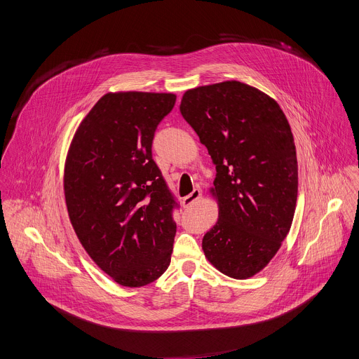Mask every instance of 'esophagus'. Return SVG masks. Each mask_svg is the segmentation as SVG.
Returning a JSON list of instances; mask_svg holds the SVG:
<instances>
[{
  "label": "esophagus",
  "mask_w": 359,
  "mask_h": 359,
  "mask_svg": "<svg viewBox=\"0 0 359 359\" xmlns=\"http://www.w3.org/2000/svg\"><path fill=\"white\" fill-rule=\"evenodd\" d=\"M200 194H201V191H200L198 189H194L189 196H186V197H183V198H182V201H183V206H184V208H187V206H190V204H193L194 201H197V200L200 198Z\"/></svg>",
  "instance_id": "obj_1"
}]
</instances>
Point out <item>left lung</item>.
<instances>
[{
  "label": "left lung",
  "mask_w": 359,
  "mask_h": 359,
  "mask_svg": "<svg viewBox=\"0 0 359 359\" xmlns=\"http://www.w3.org/2000/svg\"><path fill=\"white\" fill-rule=\"evenodd\" d=\"M180 114L216 165L219 220L203 251L223 274L263 270L290 231L298 190L291 128L277 102L237 81L187 90Z\"/></svg>",
  "instance_id": "8db88e82"
}]
</instances>
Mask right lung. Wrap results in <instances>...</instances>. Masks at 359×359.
Masks as SVG:
<instances>
[{
  "label": "right lung",
  "instance_id": "right-lung-1",
  "mask_svg": "<svg viewBox=\"0 0 359 359\" xmlns=\"http://www.w3.org/2000/svg\"><path fill=\"white\" fill-rule=\"evenodd\" d=\"M173 93L102 96L79 125L64 190L74 230L90 259L125 287H143L169 267L179 203L151 156Z\"/></svg>",
  "mask_w": 359,
  "mask_h": 359
}]
</instances>
